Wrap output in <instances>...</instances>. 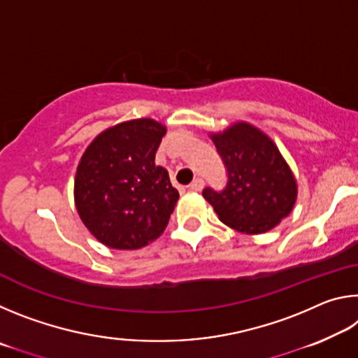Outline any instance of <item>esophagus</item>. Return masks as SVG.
Wrapping results in <instances>:
<instances>
[{
	"label": "esophagus",
	"mask_w": 358,
	"mask_h": 358,
	"mask_svg": "<svg viewBox=\"0 0 358 358\" xmlns=\"http://www.w3.org/2000/svg\"><path fill=\"white\" fill-rule=\"evenodd\" d=\"M202 187H203V180L202 178H194L192 180V183L189 185V189L191 191H202Z\"/></svg>",
	"instance_id": "esophagus-1"
}]
</instances>
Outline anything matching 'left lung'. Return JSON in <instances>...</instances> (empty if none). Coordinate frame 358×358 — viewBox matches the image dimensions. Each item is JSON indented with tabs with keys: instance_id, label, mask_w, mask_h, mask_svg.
<instances>
[{
	"instance_id": "obj_1",
	"label": "left lung",
	"mask_w": 358,
	"mask_h": 358,
	"mask_svg": "<svg viewBox=\"0 0 358 358\" xmlns=\"http://www.w3.org/2000/svg\"><path fill=\"white\" fill-rule=\"evenodd\" d=\"M210 137L227 185L222 191L205 187L202 196L220 221L250 235L276 227L294 208L296 181L273 141L245 121Z\"/></svg>"
}]
</instances>
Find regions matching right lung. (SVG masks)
Masks as SVG:
<instances>
[{"mask_svg":"<svg viewBox=\"0 0 358 358\" xmlns=\"http://www.w3.org/2000/svg\"><path fill=\"white\" fill-rule=\"evenodd\" d=\"M166 126L138 118L106 129L78 162L74 199L78 216L101 243L138 250L167 227L180 197L164 167L155 164Z\"/></svg>","mask_w":358,"mask_h":358,"instance_id":"right-lung-1","label":"right lung"}]
</instances>
